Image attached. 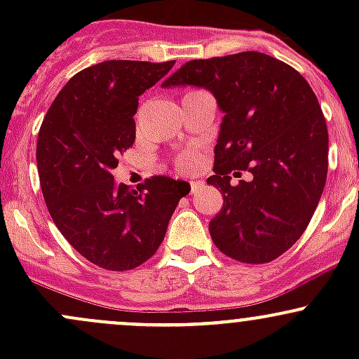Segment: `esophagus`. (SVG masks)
<instances>
[{"label":"esophagus","mask_w":359,"mask_h":359,"mask_svg":"<svg viewBox=\"0 0 359 359\" xmlns=\"http://www.w3.org/2000/svg\"><path fill=\"white\" fill-rule=\"evenodd\" d=\"M203 187V182H200V180H196V182H191V193H198Z\"/></svg>","instance_id":"obj_1"}]
</instances>
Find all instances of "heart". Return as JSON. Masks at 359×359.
Here are the masks:
<instances>
[{"instance_id": "heart-1", "label": "heart", "mask_w": 359, "mask_h": 359, "mask_svg": "<svg viewBox=\"0 0 359 359\" xmlns=\"http://www.w3.org/2000/svg\"><path fill=\"white\" fill-rule=\"evenodd\" d=\"M193 93H196V92H193ZM187 95H191V93H187ZM194 163H196V158H194L193 154H184V156L179 158V166L182 170L193 168Z\"/></svg>"}]
</instances>
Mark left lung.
Wrapping results in <instances>:
<instances>
[{"mask_svg": "<svg viewBox=\"0 0 359 359\" xmlns=\"http://www.w3.org/2000/svg\"><path fill=\"white\" fill-rule=\"evenodd\" d=\"M163 88L198 86L222 111L213 175L224 194L210 236L227 257L266 264L302 236L323 194L328 130L309 83L260 52L191 60ZM248 169L250 183L230 184Z\"/></svg>", "mask_w": 359, "mask_h": 359, "instance_id": "obj_1", "label": "left lung"}]
</instances>
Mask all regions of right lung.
<instances>
[{"label": "right lung", "mask_w": 359, "mask_h": 359, "mask_svg": "<svg viewBox=\"0 0 359 359\" xmlns=\"http://www.w3.org/2000/svg\"><path fill=\"white\" fill-rule=\"evenodd\" d=\"M161 64L106 60L72 76L39 128L36 163L48 212L62 236L95 266L128 271L161 245L186 180L151 177L137 189L112 170L135 140L139 97L168 74Z\"/></svg>", "instance_id": "obj_1"}]
</instances>
